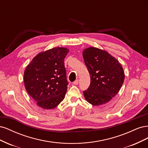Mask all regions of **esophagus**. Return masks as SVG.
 <instances>
[{"mask_svg": "<svg viewBox=\"0 0 148 148\" xmlns=\"http://www.w3.org/2000/svg\"><path fill=\"white\" fill-rule=\"evenodd\" d=\"M73 84L74 85H77V84H78V79H76L75 81L73 83Z\"/></svg>", "mask_w": 148, "mask_h": 148, "instance_id": "obj_1", "label": "esophagus"}]
</instances>
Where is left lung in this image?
<instances>
[{"mask_svg":"<svg viewBox=\"0 0 148 148\" xmlns=\"http://www.w3.org/2000/svg\"><path fill=\"white\" fill-rule=\"evenodd\" d=\"M83 57L91 78L90 85L83 91L85 99L93 106L104 104L122 86L125 78L122 66L108 52L96 47L84 49Z\"/></svg>","mask_w":148,"mask_h":148,"instance_id":"obj_1","label":"left lung"}]
</instances>
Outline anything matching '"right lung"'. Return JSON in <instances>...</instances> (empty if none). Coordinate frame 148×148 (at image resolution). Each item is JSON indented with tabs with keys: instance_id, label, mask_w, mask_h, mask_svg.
Listing matches in <instances>:
<instances>
[{
	"instance_id": "1",
	"label": "right lung",
	"mask_w": 148,
	"mask_h": 148,
	"mask_svg": "<svg viewBox=\"0 0 148 148\" xmlns=\"http://www.w3.org/2000/svg\"><path fill=\"white\" fill-rule=\"evenodd\" d=\"M69 50L54 47L38 53L26 66L24 83L29 95L44 109L55 108L67 91L64 59Z\"/></svg>"
}]
</instances>
